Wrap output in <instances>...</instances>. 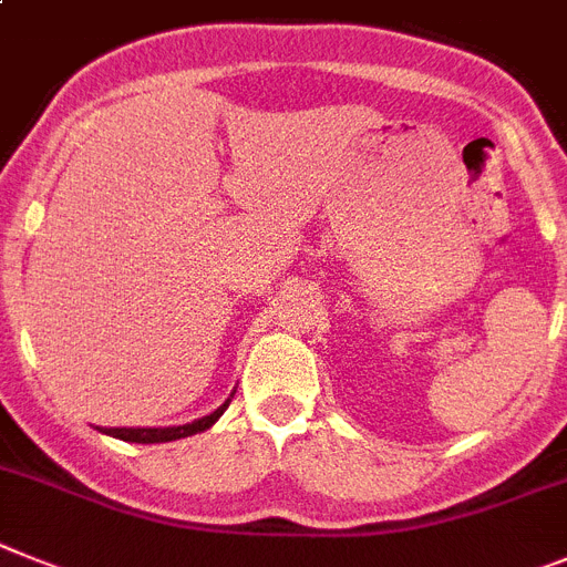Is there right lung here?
<instances>
[{"mask_svg":"<svg viewBox=\"0 0 567 567\" xmlns=\"http://www.w3.org/2000/svg\"><path fill=\"white\" fill-rule=\"evenodd\" d=\"M230 400H234V393H230ZM230 400H225L223 405L210 411L208 416H199V420L188 422V425H171V427H96V431L107 433V436H116V440L125 442H140V445H154V442H174V440H185V436H194V433L208 431L225 411H228Z\"/></svg>","mask_w":567,"mask_h":567,"instance_id":"1","label":"right lung"}]
</instances>
